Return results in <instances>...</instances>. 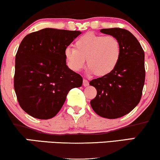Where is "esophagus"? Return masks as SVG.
<instances>
[{
  "label": "esophagus",
  "mask_w": 160,
  "mask_h": 160,
  "mask_svg": "<svg viewBox=\"0 0 160 160\" xmlns=\"http://www.w3.org/2000/svg\"><path fill=\"white\" fill-rule=\"evenodd\" d=\"M82 85H83V86H88V80H86V79H84V80H82Z\"/></svg>",
  "instance_id": "1"
}]
</instances>
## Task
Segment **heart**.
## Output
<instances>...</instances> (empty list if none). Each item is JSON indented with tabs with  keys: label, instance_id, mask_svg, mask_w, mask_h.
<instances>
[{
	"label": "heart",
	"instance_id": "heart-1",
	"mask_svg": "<svg viewBox=\"0 0 160 160\" xmlns=\"http://www.w3.org/2000/svg\"><path fill=\"white\" fill-rule=\"evenodd\" d=\"M74 48L65 49V57L72 70L80 72L85 65L88 72L98 77L108 75L116 68L122 55V45L116 37L87 32L75 42Z\"/></svg>",
	"mask_w": 160,
	"mask_h": 160
}]
</instances>
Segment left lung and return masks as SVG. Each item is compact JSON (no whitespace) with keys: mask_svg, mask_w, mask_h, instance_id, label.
I'll return each mask as SVG.
<instances>
[{"mask_svg":"<svg viewBox=\"0 0 160 160\" xmlns=\"http://www.w3.org/2000/svg\"><path fill=\"white\" fill-rule=\"evenodd\" d=\"M100 31L118 38L122 55L110 74L90 81V85L97 90V95L90 103L100 116L118 118L131 112L141 100L145 78V53L137 38L125 29H101Z\"/></svg>","mask_w":160,"mask_h":160,"instance_id":"1","label":"left lung"}]
</instances>
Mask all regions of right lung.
<instances>
[{
    "mask_svg": "<svg viewBox=\"0 0 160 160\" xmlns=\"http://www.w3.org/2000/svg\"><path fill=\"white\" fill-rule=\"evenodd\" d=\"M80 33L45 28L21 42L15 55L14 88L20 107L33 118L54 117L68 92L82 86V77L67 66L64 53Z\"/></svg>",
    "mask_w": 160,
    "mask_h": 160,
    "instance_id": "add662e5",
    "label": "right lung"
}]
</instances>
